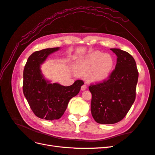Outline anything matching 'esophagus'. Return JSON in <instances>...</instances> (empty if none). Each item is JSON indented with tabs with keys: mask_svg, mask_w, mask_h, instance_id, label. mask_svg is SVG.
<instances>
[{
	"mask_svg": "<svg viewBox=\"0 0 155 155\" xmlns=\"http://www.w3.org/2000/svg\"><path fill=\"white\" fill-rule=\"evenodd\" d=\"M87 87L86 85H83L81 86V89L82 91H85V89H87Z\"/></svg>",
	"mask_w": 155,
	"mask_h": 155,
	"instance_id": "1",
	"label": "esophagus"
}]
</instances>
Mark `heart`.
<instances>
[{"instance_id": "1", "label": "heart", "mask_w": 155, "mask_h": 155, "mask_svg": "<svg viewBox=\"0 0 155 155\" xmlns=\"http://www.w3.org/2000/svg\"><path fill=\"white\" fill-rule=\"evenodd\" d=\"M114 65V60L110 54L95 51L78 60L75 64L74 69L78 74L87 73L88 81L100 82L110 75Z\"/></svg>"}]
</instances>
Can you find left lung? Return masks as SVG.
Instances as JSON below:
<instances>
[{
    "label": "left lung",
    "mask_w": 155,
    "mask_h": 155,
    "mask_svg": "<svg viewBox=\"0 0 155 155\" xmlns=\"http://www.w3.org/2000/svg\"><path fill=\"white\" fill-rule=\"evenodd\" d=\"M110 50L117 56L115 69L107 80L89 87L91 114L102 124L117 123L126 116L135 99L139 76L133 56L119 48Z\"/></svg>",
    "instance_id": "left-lung-1"
}]
</instances>
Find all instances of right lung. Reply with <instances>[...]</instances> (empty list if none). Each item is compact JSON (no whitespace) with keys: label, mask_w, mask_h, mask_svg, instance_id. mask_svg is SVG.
Wrapping results in <instances>:
<instances>
[{"label":"right lung","mask_w":155,"mask_h":155,"mask_svg":"<svg viewBox=\"0 0 155 155\" xmlns=\"http://www.w3.org/2000/svg\"><path fill=\"white\" fill-rule=\"evenodd\" d=\"M59 49L45 48L33 52L28 58L24 70V96L35 115L47 120L61 118L70 100L78 95L84 84L82 80H77L66 87L57 83L51 84L44 78L41 65L49 54Z\"/></svg>","instance_id":"obj_1"}]
</instances>
